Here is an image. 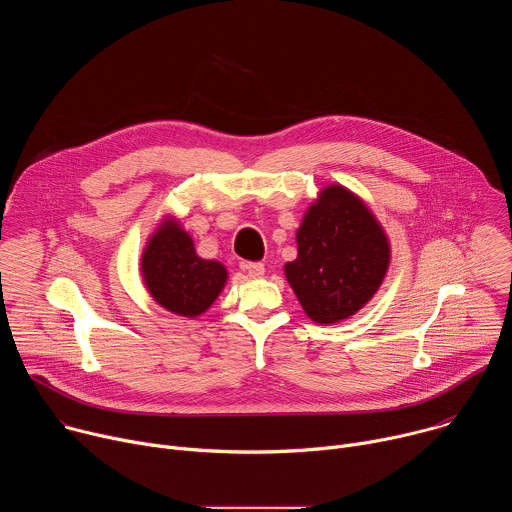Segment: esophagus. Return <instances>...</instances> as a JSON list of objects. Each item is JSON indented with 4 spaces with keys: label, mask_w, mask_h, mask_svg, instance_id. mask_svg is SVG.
<instances>
[{
    "label": "esophagus",
    "mask_w": 512,
    "mask_h": 512,
    "mask_svg": "<svg viewBox=\"0 0 512 512\" xmlns=\"http://www.w3.org/2000/svg\"><path fill=\"white\" fill-rule=\"evenodd\" d=\"M241 271L247 273L251 279H259L265 275V265L263 263H241Z\"/></svg>",
    "instance_id": "1"
}]
</instances>
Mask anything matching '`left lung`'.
Masks as SVG:
<instances>
[{"label":"left lung","mask_w":512,"mask_h":512,"mask_svg":"<svg viewBox=\"0 0 512 512\" xmlns=\"http://www.w3.org/2000/svg\"><path fill=\"white\" fill-rule=\"evenodd\" d=\"M298 257L283 265L306 316L336 324L367 306L391 263V243L373 210L342 184L324 186L296 233Z\"/></svg>","instance_id":"8db88e82"}]
</instances>
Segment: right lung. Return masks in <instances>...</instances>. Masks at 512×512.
Returning <instances> with one entry per match:
<instances>
[{
	"instance_id": "add662e5",
	"label": "right lung",
	"mask_w": 512,
	"mask_h": 512,
	"mask_svg": "<svg viewBox=\"0 0 512 512\" xmlns=\"http://www.w3.org/2000/svg\"><path fill=\"white\" fill-rule=\"evenodd\" d=\"M139 271L154 302L184 318L202 316L229 279L221 261L196 255L192 237L172 214L162 218L145 243Z\"/></svg>"
}]
</instances>
